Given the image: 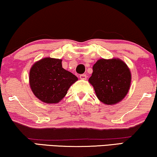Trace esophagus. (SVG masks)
Segmentation results:
<instances>
[{
	"label": "esophagus",
	"mask_w": 157,
	"mask_h": 157,
	"mask_svg": "<svg viewBox=\"0 0 157 157\" xmlns=\"http://www.w3.org/2000/svg\"><path fill=\"white\" fill-rule=\"evenodd\" d=\"M80 78L82 79V80H86L87 78V75L85 74H82L80 75Z\"/></svg>",
	"instance_id": "obj_1"
}]
</instances>
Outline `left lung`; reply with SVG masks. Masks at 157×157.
Here are the masks:
<instances>
[{"label":"left lung","instance_id":"8db88e82","mask_svg":"<svg viewBox=\"0 0 157 157\" xmlns=\"http://www.w3.org/2000/svg\"><path fill=\"white\" fill-rule=\"evenodd\" d=\"M88 81L101 101L113 105L121 101L128 93L131 74L127 64L120 59H101L93 65Z\"/></svg>","mask_w":157,"mask_h":157}]
</instances>
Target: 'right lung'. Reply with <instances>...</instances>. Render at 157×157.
Returning a JSON list of instances; mask_svg holds the SVG:
<instances>
[{"instance_id":"1","label":"right lung","mask_w":157,"mask_h":157,"mask_svg":"<svg viewBox=\"0 0 157 157\" xmlns=\"http://www.w3.org/2000/svg\"><path fill=\"white\" fill-rule=\"evenodd\" d=\"M61 59L44 58L35 62L29 71V85L37 98L47 104L59 103L78 80L61 64Z\"/></svg>"}]
</instances>
